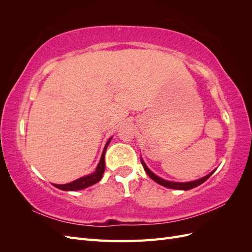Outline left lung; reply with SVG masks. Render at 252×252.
<instances>
[{"instance_id": "1", "label": "left lung", "mask_w": 252, "mask_h": 252, "mask_svg": "<svg viewBox=\"0 0 252 252\" xmlns=\"http://www.w3.org/2000/svg\"><path fill=\"white\" fill-rule=\"evenodd\" d=\"M141 162H142V165H143V167H144L145 171H146V173L149 175V178H151L152 180H154L155 182H157L158 184H159V185H162V186L167 187V188L177 189V190H189V189H192V188H194V187H196V186H199V185L203 184V183H204L206 180H208L210 175L217 170V169H215L213 171H211L209 174L206 175V177H203V178H201V179H199V180H195V181L185 182V183H183V182H172V181H167V180H164V179H162V178L158 177L157 174H155L154 172H152V171L148 168L147 165L145 164V162L143 161L142 158H141Z\"/></svg>"}]
</instances>
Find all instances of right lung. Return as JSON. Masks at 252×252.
Returning a JSON list of instances; mask_svg holds the SVG:
<instances>
[{
  "instance_id": "add662e5",
  "label": "right lung",
  "mask_w": 252,
  "mask_h": 252,
  "mask_svg": "<svg viewBox=\"0 0 252 252\" xmlns=\"http://www.w3.org/2000/svg\"><path fill=\"white\" fill-rule=\"evenodd\" d=\"M112 138H110L107 143H106L104 150H103V154L102 157L100 158V162H98L95 171L90 173L88 175H85V177H82L78 180H75L73 182L68 183V184H64V185H60V184H53V186L61 189V190H64V191H75V190H82V189H85L91 185H94L95 183L100 182V180L103 178V173L105 171V152L106 149H107L108 145L110 143Z\"/></svg>"
}]
</instances>
